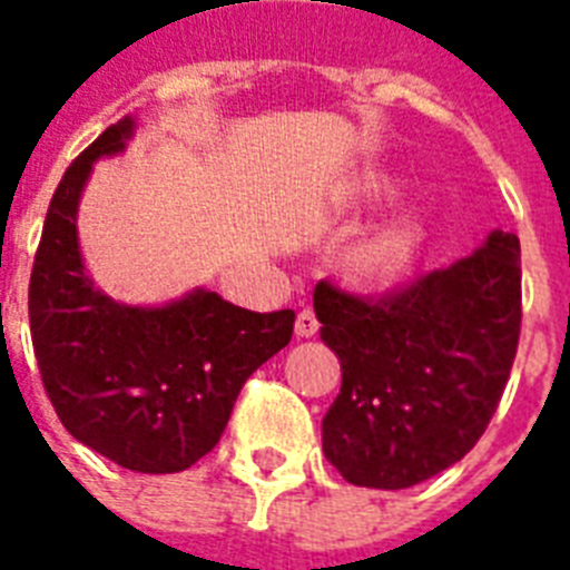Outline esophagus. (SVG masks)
Here are the masks:
<instances>
[{"label":"esophagus","mask_w":570,"mask_h":570,"mask_svg":"<svg viewBox=\"0 0 570 570\" xmlns=\"http://www.w3.org/2000/svg\"><path fill=\"white\" fill-rule=\"evenodd\" d=\"M316 331H320V320H316V313H313L311 307L298 311V320H295V334H298V337H313Z\"/></svg>","instance_id":"esophagus-1"}]
</instances>
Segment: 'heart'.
I'll return each mask as SVG.
<instances>
[{
	"label": "heart",
	"mask_w": 570,
	"mask_h": 570,
	"mask_svg": "<svg viewBox=\"0 0 570 570\" xmlns=\"http://www.w3.org/2000/svg\"><path fill=\"white\" fill-rule=\"evenodd\" d=\"M370 195H381V186H366ZM416 242H420V230L411 218H402V222H393L387 227L375 230L370 239L357 248V259L364 263V268H370L373 275H393L399 268H405L411 263L416 250Z\"/></svg>",
	"instance_id": "b5f03b06"
}]
</instances>
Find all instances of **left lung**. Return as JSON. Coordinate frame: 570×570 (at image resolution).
Returning a JSON list of instances; mask_svg holds the SVG:
<instances>
[{"mask_svg": "<svg viewBox=\"0 0 570 570\" xmlns=\"http://www.w3.org/2000/svg\"><path fill=\"white\" fill-rule=\"evenodd\" d=\"M313 311L343 366L325 459L352 485L411 488L464 459L500 405L521 337V242L494 230L379 298L320 281Z\"/></svg>", "mask_w": 570, "mask_h": 570, "instance_id": "1", "label": "left lung"}]
</instances>
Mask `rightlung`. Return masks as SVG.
<instances>
[{
    "label": "right lung",
    "instance_id": "1",
    "mask_svg": "<svg viewBox=\"0 0 570 570\" xmlns=\"http://www.w3.org/2000/svg\"><path fill=\"white\" fill-rule=\"evenodd\" d=\"M132 129V118L111 124L49 200L29 281L31 346L76 441L136 473H180L218 443L248 375L293 340L295 313L245 311L209 289L129 307L94 286L76 209L94 163L120 154Z\"/></svg>",
    "mask_w": 570,
    "mask_h": 570
}]
</instances>
